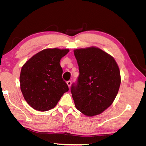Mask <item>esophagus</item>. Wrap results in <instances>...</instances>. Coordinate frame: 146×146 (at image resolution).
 <instances>
[{
  "instance_id": "obj_1",
  "label": "esophagus",
  "mask_w": 146,
  "mask_h": 146,
  "mask_svg": "<svg viewBox=\"0 0 146 146\" xmlns=\"http://www.w3.org/2000/svg\"><path fill=\"white\" fill-rule=\"evenodd\" d=\"M66 83H67V85H68V86H69V88H70V86H71V82H70V81H68V82H66Z\"/></svg>"
}]
</instances>
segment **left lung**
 I'll list each match as a JSON object with an SVG mask.
<instances>
[{
  "label": "left lung",
  "mask_w": 146,
  "mask_h": 146,
  "mask_svg": "<svg viewBox=\"0 0 146 146\" xmlns=\"http://www.w3.org/2000/svg\"><path fill=\"white\" fill-rule=\"evenodd\" d=\"M80 75L71 93L76 108L87 116L103 113L115 99L121 78L113 57L92 46L74 50Z\"/></svg>",
  "instance_id": "obj_1"
}]
</instances>
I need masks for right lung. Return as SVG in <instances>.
Returning a JSON list of instances; mask_svg holds the SVG:
<instances>
[{
  "instance_id": "1",
  "label": "right lung",
  "mask_w": 146,
  "mask_h": 146,
  "mask_svg": "<svg viewBox=\"0 0 146 146\" xmlns=\"http://www.w3.org/2000/svg\"><path fill=\"white\" fill-rule=\"evenodd\" d=\"M68 48H46L27 60L21 68L19 82L24 98L33 109L46 111L54 108L69 88L62 78L60 61Z\"/></svg>"
}]
</instances>
